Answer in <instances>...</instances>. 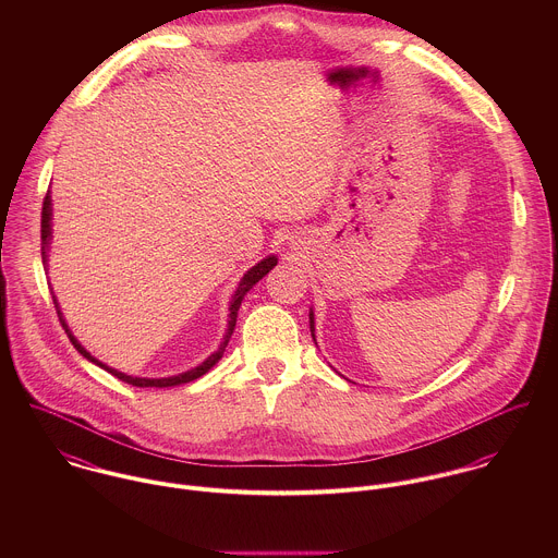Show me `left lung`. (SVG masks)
<instances>
[{"mask_svg":"<svg viewBox=\"0 0 558 558\" xmlns=\"http://www.w3.org/2000/svg\"><path fill=\"white\" fill-rule=\"evenodd\" d=\"M310 328H312V337L316 341V319H314V310H310Z\"/></svg>","mask_w":558,"mask_h":558,"instance_id":"left-lung-1","label":"left lung"}]
</instances>
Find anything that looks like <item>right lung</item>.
<instances>
[{"instance_id":"add662e5","label":"right lung","mask_w":558,"mask_h":558,"mask_svg":"<svg viewBox=\"0 0 558 558\" xmlns=\"http://www.w3.org/2000/svg\"><path fill=\"white\" fill-rule=\"evenodd\" d=\"M51 219H53V204H51V193H47V197H45V202H43V223H40V228H43V230H40V234H43V264H45V266L49 264V251H51V240H53ZM275 266H277V255H268V257H264L262 262H257L255 266H251V268L242 275L239 288H236V292H234V296H232V301H230V319H228V330H226V335H223L221 345H219L204 363H199L197 367H193V369H189V372H182V374H178V376H169V378H137V376H129V374H124V372H118V369L105 365L102 361H98L96 356H92V354L81 345L80 339L73 335V330L69 328L66 319L62 316V310H60V303H58L56 296H53V303H56L60 322H62V326L66 328V332H69V337H71V341H73V345L80 350L81 354H83L87 361H92L94 365L102 367L105 372H109V374L116 376L118 380H122V383H126V385H133V387H157V389L178 387V385H186V383L197 380L199 376H204L206 372H210V369L221 361V356H223V352H226V348H228V341H230V337H232V332H234L236 318H239L240 303H242L244 294H246L264 275H268Z\"/></svg>"}]
</instances>
